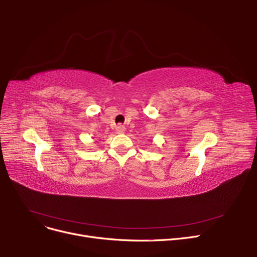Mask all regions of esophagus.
Here are the masks:
<instances>
[{"label":"esophagus","instance_id":"1","mask_svg":"<svg viewBox=\"0 0 257 257\" xmlns=\"http://www.w3.org/2000/svg\"><path fill=\"white\" fill-rule=\"evenodd\" d=\"M115 130H116L117 133H123L125 131V127L123 125H117L115 127Z\"/></svg>","mask_w":257,"mask_h":257}]
</instances>
